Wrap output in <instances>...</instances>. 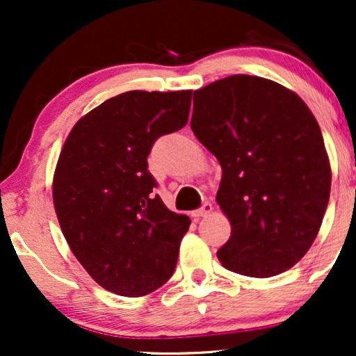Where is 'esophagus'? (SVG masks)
Listing matches in <instances>:
<instances>
[{
	"instance_id": "34e87169",
	"label": "esophagus",
	"mask_w": 356,
	"mask_h": 356,
	"mask_svg": "<svg viewBox=\"0 0 356 356\" xmlns=\"http://www.w3.org/2000/svg\"><path fill=\"white\" fill-rule=\"evenodd\" d=\"M212 209H214V207H212L211 202H204L197 211L192 212V216H194V218H206V216L211 214Z\"/></svg>"
}]
</instances>
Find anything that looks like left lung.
Returning <instances> with one entry per match:
<instances>
[{
	"label": "left lung",
	"mask_w": 356,
	"mask_h": 356,
	"mask_svg": "<svg viewBox=\"0 0 356 356\" xmlns=\"http://www.w3.org/2000/svg\"><path fill=\"white\" fill-rule=\"evenodd\" d=\"M191 129L222 167L216 201L231 238L220 264L251 277L295 266L320 231L332 187L308 105L276 81L231 75L195 90Z\"/></svg>",
	"instance_id": "8db88e82"
}]
</instances>
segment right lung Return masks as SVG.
<instances>
[{"label":"right lung","instance_id":"right-lung-1","mask_svg":"<svg viewBox=\"0 0 356 356\" xmlns=\"http://www.w3.org/2000/svg\"><path fill=\"white\" fill-rule=\"evenodd\" d=\"M192 90L132 92L105 100L72 129L53 177L61 232L107 291L137 298L165 284L191 219L169 211L147 157L187 124Z\"/></svg>","mask_w":356,"mask_h":356}]
</instances>
